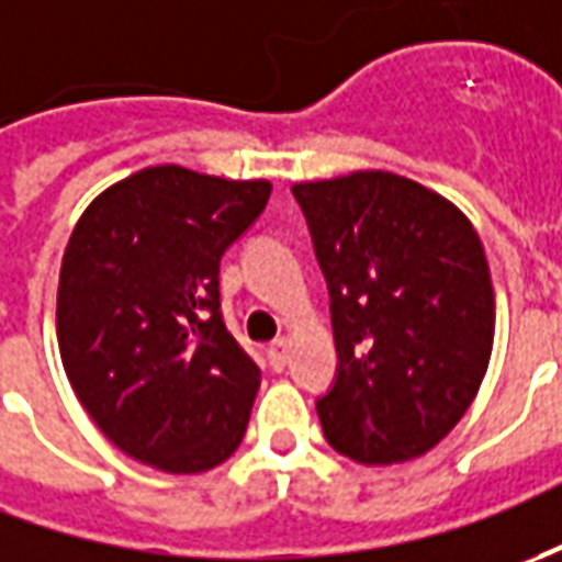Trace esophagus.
Listing matches in <instances>:
<instances>
[{
    "instance_id": "34e87169",
    "label": "esophagus",
    "mask_w": 562,
    "mask_h": 562,
    "mask_svg": "<svg viewBox=\"0 0 562 562\" xmlns=\"http://www.w3.org/2000/svg\"><path fill=\"white\" fill-rule=\"evenodd\" d=\"M267 362H270L273 372H282V369H285V362H289V341H285V338H277L273 345L267 347Z\"/></svg>"
}]
</instances>
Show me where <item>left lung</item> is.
<instances>
[{
  "label": "left lung",
  "mask_w": 562,
  "mask_h": 562,
  "mask_svg": "<svg viewBox=\"0 0 562 562\" xmlns=\"http://www.w3.org/2000/svg\"><path fill=\"white\" fill-rule=\"evenodd\" d=\"M329 285L338 378L316 400L331 449L360 464L430 452L483 384L495 292L473 224L393 171L292 187Z\"/></svg>",
  "instance_id": "obj_1"
}]
</instances>
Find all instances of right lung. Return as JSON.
<instances>
[{
	"label": "right lung",
	"mask_w": 562,
	"mask_h": 562,
	"mask_svg": "<svg viewBox=\"0 0 562 562\" xmlns=\"http://www.w3.org/2000/svg\"><path fill=\"white\" fill-rule=\"evenodd\" d=\"M267 200L270 181L150 166L72 227L57 282L64 372L106 440L156 471H212L243 442L261 369L224 326L217 270Z\"/></svg>",
	"instance_id": "add662e5"
}]
</instances>
